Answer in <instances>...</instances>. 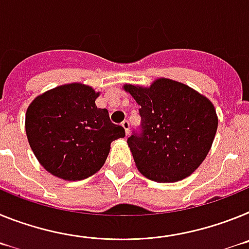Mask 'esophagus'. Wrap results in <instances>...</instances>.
<instances>
[{
  "instance_id": "esophagus-1",
  "label": "esophagus",
  "mask_w": 249,
  "mask_h": 249,
  "mask_svg": "<svg viewBox=\"0 0 249 249\" xmlns=\"http://www.w3.org/2000/svg\"><path fill=\"white\" fill-rule=\"evenodd\" d=\"M122 126L124 127L125 135H129V131H130V124H129V122H127V120H124V122L122 123Z\"/></svg>"
}]
</instances>
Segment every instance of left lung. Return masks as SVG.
<instances>
[{
	"mask_svg": "<svg viewBox=\"0 0 249 249\" xmlns=\"http://www.w3.org/2000/svg\"><path fill=\"white\" fill-rule=\"evenodd\" d=\"M139 107L140 126L127 138L142 176L173 183L202 164L214 139L218 119L208 99L181 83L155 80L150 88L125 85Z\"/></svg>",
	"mask_w": 249,
	"mask_h": 249,
	"instance_id": "left-lung-1",
	"label": "left lung"
}]
</instances>
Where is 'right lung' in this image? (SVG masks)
I'll return each instance as SVG.
<instances>
[{
    "label": "right lung",
    "instance_id": "obj_1",
    "mask_svg": "<svg viewBox=\"0 0 249 249\" xmlns=\"http://www.w3.org/2000/svg\"><path fill=\"white\" fill-rule=\"evenodd\" d=\"M99 94L83 84H69L40 95L26 112V134L34 154L47 172L65 180H81L100 170L110 144L125 137Z\"/></svg>",
    "mask_w": 249,
    "mask_h": 249
}]
</instances>
